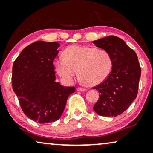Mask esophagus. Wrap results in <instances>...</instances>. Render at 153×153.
Here are the masks:
<instances>
[{"label": "esophagus", "mask_w": 153, "mask_h": 153, "mask_svg": "<svg viewBox=\"0 0 153 153\" xmlns=\"http://www.w3.org/2000/svg\"><path fill=\"white\" fill-rule=\"evenodd\" d=\"M77 90L79 91H87V89H84V88H82V87H78L77 88Z\"/></svg>", "instance_id": "1"}]
</instances>
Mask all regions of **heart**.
<instances>
[{
  "label": "heart",
  "instance_id": "b5f03b06",
  "mask_svg": "<svg viewBox=\"0 0 153 153\" xmlns=\"http://www.w3.org/2000/svg\"><path fill=\"white\" fill-rule=\"evenodd\" d=\"M112 61L108 51L90 46L71 45L64 50V57L56 59V71L66 84L76 75L89 86L102 83L111 72Z\"/></svg>",
  "mask_w": 153,
  "mask_h": 153
}]
</instances>
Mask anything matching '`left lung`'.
<instances>
[{
  "label": "left lung",
  "instance_id": "obj_1",
  "mask_svg": "<svg viewBox=\"0 0 153 153\" xmlns=\"http://www.w3.org/2000/svg\"><path fill=\"white\" fill-rule=\"evenodd\" d=\"M93 44L108 51L112 61L108 77L94 88L100 93V99L93 109L101 116L120 115L137 97L141 76L137 56L123 39L115 36L94 41Z\"/></svg>",
  "mask_w": 153,
  "mask_h": 153
}]
</instances>
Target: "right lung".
I'll return each mask as SVG.
<instances>
[{"mask_svg":"<svg viewBox=\"0 0 153 153\" xmlns=\"http://www.w3.org/2000/svg\"><path fill=\"white\" fill-rule=\"evenodd\" d=\"M59 43L38 41L23 49L13 65L12 87L24 114L39 123L60 118L75 88L56 82L53 62Z\"/></svg>","mask_w":153,"mask_h":153,"instance_id":"right-lung-1","label":"right lung"}]
</instances>
